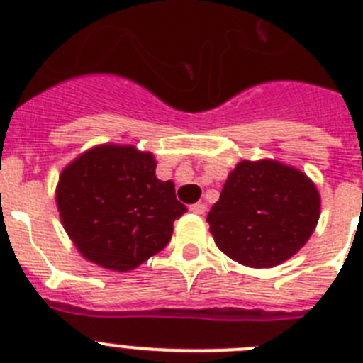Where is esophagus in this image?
Returning a JSON list of instances; mask_svg holds the SVG:
<instances>
[{
	"label": "esophagus",
	"instance_id": "obj_1",
	"mask_svg": "<svg viewBox=\"0 0 363 363\" xmlns=\"http://www.w3.org/2000/svg\"><path fill=\"white\" fill-rule=\"evenodd\" d=\"M189 211L194 214H205V211H207V205L205 203H192L191 207H189Z\"/></svg>",
	"mask_w": 363,
	"mask_h": 363
}]
</instances>
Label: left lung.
Masks as SVG:
<instances>
[{
    "mask_svg": "<svg viewBox=\"0 0 363 363\" xmlns=\"http://www.w3.org/2000/svg\"><path fill=\"white\" fill-rule=\"evenodd\" d=\"M318 218L320 194L303 172L271 160H245L229 174L207 223L229 258L262 269L296 255Z\"/></svg>",
    "mask_w": 363,
    "mask_h": 363,
    "instance_id": "8db88e82",
    "label": "left lung"
}]
</instances>
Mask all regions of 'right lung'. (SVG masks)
Listing matches in <instances>:
<instances>
[{
	"mask_svg": "<svg viewBox=\"0 0 363 363\" xmlns=\"http://www.w3.org/2000/svg\"><path fill=\"white\" fill-rule=\"evenodd\" d=\"M150 152L101 145L60 176L56 203L78 251L99 267L130 271L171 242L172 223L187 207L174 184L156 178Z\"/></svg>",
	"mask_w": 363,
	"mask_h": 363,
	"instance_id": "1",
	"label": "right lung"
}]
</instances>
